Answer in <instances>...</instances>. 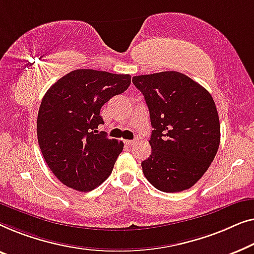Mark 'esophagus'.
I'll list each match as a JSON object with an SVG mask.
<instances>
[{"label":"esophagus","instance_id":"34e87169","mask_svg":"<svg viewBox=\"0 0 254 254\" xmlns=\"http://www.w3.org/2000/svg\"><path fill=\"white\" fill-rule=\"evenodd\" d=\"M137 141H138V139H133V140H126V144L128 146H132V145L137 144Z\"/></svg>","mask_w":254,"mask_h":254}]
</instances>
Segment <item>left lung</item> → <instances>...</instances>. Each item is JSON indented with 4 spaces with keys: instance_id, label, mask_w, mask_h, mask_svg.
Segmentation results:
<instances>
[{
    "instance_id": "1",
    "label": "left lung",
    "mask_w": 254,
    "mask_h": 254,
    "mask_svg": "<svg viewBox=\"0 0 254 254\" xmlns=\"http://www.w3.org/2000/svg\"><path fill=\"white\" fill-rule=\"evenodd\" d=\"M132 83L144 95L153 127L142 173L162 192L188 190L219 149L220 120L212 95L177 71L135 76Z\"/></svg>"
}]
</instances>
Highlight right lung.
<instances>
[{"instance_id":"right-lung-1","label":"right lung","mask_w":254,"mask_h":254,"mask_svg":"<svg viewBox=\"0 0 254 254\" xmlns=\"http://www.w3.org/2000/svg\"><path fill=\"white\" fill-rule=\"evenodd\" d=\"M130 74L78 69L60 78L42 98L37 134L49 169L67 188L94 190L112 174L123 142L96 128L100 109L127 90Z\"/></svg>"}]
</instances>
